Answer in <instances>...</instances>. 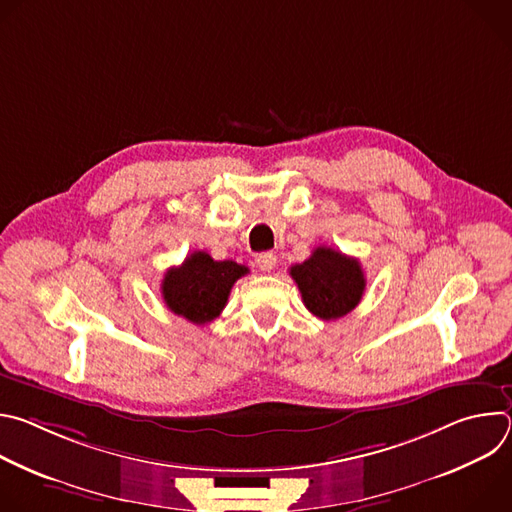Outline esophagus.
<instances>
[{"mask_svg":"<svg viewBox=\"0 0 512 512\" xmlns=\"http://www.w3.org/2000/svg\"><path fill=\"white\" fill-rule=\"evenodd\" d=\"M255 263H257V267L261 269V271H273L275 269V265H277V257L273 255V253H261V255H257V259H255Z\"/></svg>","mask_w":512,"mask_h":512,"instance_id":"34e87169","label":"esophagus"}]
</instances>
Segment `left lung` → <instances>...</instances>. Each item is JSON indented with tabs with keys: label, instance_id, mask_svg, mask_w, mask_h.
<instances>
[{
	"label": "left lung",
	"instance_id": "1",
	"mask_svg": "<svg viewBox=\"0 0 512 512\" xmlns=\"http://www.w3.org/2000/svg\"><path fill=\"white\" fill-rule=\"evenodd\" d=\"M289 275L298 283L306 308L322 320L352 312L367 287L358 259L330 247H316L310 259L291 265Z\"/></svg>",
	"mask_w": 512,
	"mask_h": 512
}]
</instances>
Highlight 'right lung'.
<instances>
[{
	"mask_svg": "<svg viewBox=\"0 0 512 512\" xmlns=\"http://www.w3.org/2000/svg\"><path fill=\"white\" fill-rule=\"evenodd\" d=\"M249 269L235 261H214L204 251H194L182 265L170 267L162 281L166 306L192 324H208L221 316L237 279Z\"/></svg>",
	"mask_w": 512,
	"mask_h": 512,
	"instance_id": "1",
	"label": "right lung"
}]
</instances>
